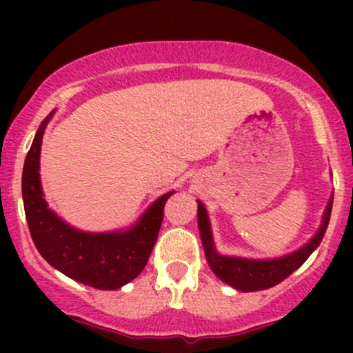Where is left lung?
<instances>
[{"mask_svg":"<svg viewBox=\"0 0 353 353\" xmlns=\"http://www.w3.org/2000/svg\"><path fill=\"white\" fill-rule=\"evenodd\" d=\"M331 206H333V198L330 199L326 206L325 219L319 232L309 241L304 248L292 254L283 256L279 259H265V261H254V259H243V258H230V256H220L213 248L212 230H210L208 215H206L205 206L201 201H198V227L201 234V243L205 248L206 259H208L210 268L213 270L220 280L229 283L230 287L237 288L241 292H252V290H265V288L275 287L276 283L283 282L288 275L301 268L305 259L311 256V252L318 248L323 241L328 227Z\"/></svg>","mask_w":353,"mask_h":353,"instance_id":"1","label":"left lung"}]
</instances>
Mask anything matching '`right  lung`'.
Wrapping results in <instances>:
<instances>
[{"label": "right lung", "mask_w": 353, "mask_h": 353, "mask_svg": "<svg viewBox=\"0 0 353 353\" xmlns=\"http://www.w3.org/2000/svg\"><path fill=\"white\" fill-rule=\"evenodd\" d=\"M49 119L51 114L39 126L22 174L25 216L32 241L42 258L70 279L101 290H116L137 279L147 265L162 225L163 206L172 193L157 199L126 232L87 234L73 229L56 216L42 198L39 157Z\"/></svg>", "instance_id": "1"}]
</instances>
